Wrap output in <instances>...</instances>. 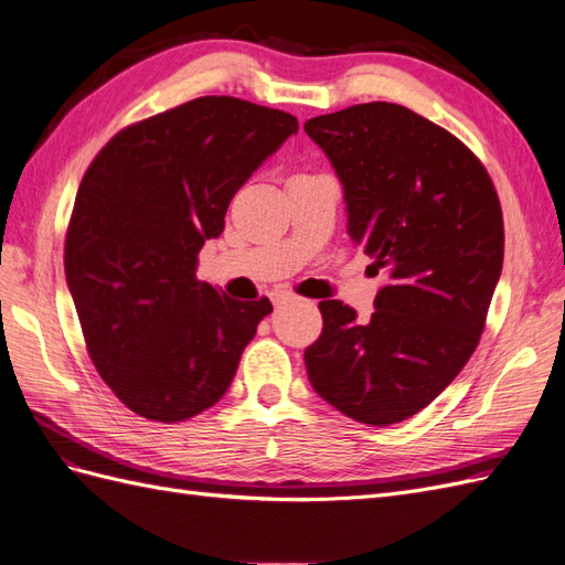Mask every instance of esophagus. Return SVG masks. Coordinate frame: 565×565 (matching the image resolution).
I'll use <instances>...</instances> for the list:
<instances>
[{"mask_svg": "<svg viewBox=\"0 0 565 565\" xmlns=\"http://www.w3.org/2000/svg\"><path fill=\"white\" fill-rule=\"evenodd\" d=\"M295 299V295L292 292H273V306H282V303H287V301H292Z\"/></svg>", "mask_w": 565, "mask_h": 565, "instance_id": "1", "label": "esophagus"}]
</instances>
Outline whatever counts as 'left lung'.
<instances>
[{"instance_id": "obj_1", "label": "left lung", "mask_w": 565, "mask_h": 565, "mask_svg": "<svg viewBox=\"0 0 565 565\" xmlns=\"http://www.w3.org/2000/svg\"><path fill=\"white\" fill-rule=\"evenodd\" d=\"M303 131L344 185L349 235L386 270L374 313L320 301L322 332L303 351L322 401L386 426L417 415L467 365L504 259L498 191L473 152L405 106L358 104Z\"/></svg>"}]
</instances>
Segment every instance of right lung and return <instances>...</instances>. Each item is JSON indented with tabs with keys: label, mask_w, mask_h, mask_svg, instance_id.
I'll return each instance as SVG.
<instances>
[{
	"label": "right lung",
	"mask_w": 565,
	"mask_h": 565,
	"mask_svg": "<svg viewBox=\"0 0 565 565\" xmlns=\"http://www.w3.org/2000/svg\"><path fill=\"white\" fill-rule=\"evenodd\" d=\"M295 115L202 96L104 146L65 235V280L104 382L131 413L183 422L228 391L273 306L195 278L241 185L297 134Z\"/></svg>",
	"instance_id": "obj_1"
}]
</instances>
